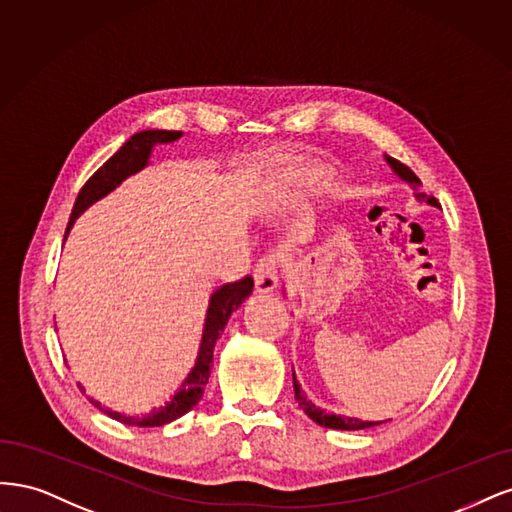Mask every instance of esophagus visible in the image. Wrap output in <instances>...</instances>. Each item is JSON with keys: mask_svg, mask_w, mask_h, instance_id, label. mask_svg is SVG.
I'll list each match as a JSON object with an SVG mask.
<instances>
[{"mask_svg": "<svg viewBox=\"0 0 512 512\" xmlns=\"http://www.w3.org/2000/svg\"><path fill=\"white\" fill-rule=\"evenodd\" d=\"M278 257L274 253L263 255L255 266V289L259 293H272L278 287Z\"/></svg>", "mask_w": 512, "mask_h": 512, "instance_id": "esophagus-1", "label": "esophagus"}]
</instances>
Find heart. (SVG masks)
Returning <instances> with one entry per match:
<instances>
[{"instance_id": "obj_1", "label": "heart", "mask_w": 512, "mask_h": 512, "mask_svg": "<svg viewBox=\"0 0 512 512\" xmlns=\"http://www.w3.org/2000/svg\"><path fill=\"white\" fill-rule=\"evenodd\" d=\"M310 185H315V178H312L310 174H300V172L280 174L270 183V204L268 206H276V202H283V200H287V197L300 195ZM272 201L275 202L274 205L271 204Z\"/></svg>"}]
</instances>
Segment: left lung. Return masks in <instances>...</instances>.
Returning <instances> with one entry per match:
<instances>
[{"mask_svg": "<svg viewBox=\"0 0 512 512\" xmlns=\"http://www.w3.org/2000/svg\"><path fill=\"white\" fill-rule=\"evenodd\" d=\"M385 159H387V163L391 166V170L398 174L402 180H406V183L415 189L417 193V200H421V202H427L430 206H438V200L436 197H432V195H425V193H421L419 191V185H421V180L417 178V174L412 172L408 166H404V163H400L398 159H393V157H387L385 155ZM293 391H295V400H298V404H300V408L306 412V415L315 421V423H319V425H323V427H329V430H366V427H374V425H381L378 421H359V419H353V417H340V415H327L325 410H321V408H317L315 404H312L310 400H306V395H304V391H302V387L298 385V381H295V372H293Z\"/></svg>", "mask_w": 512, "mask_h": 512, "instance_id": "8db88e82", "label": "left lung"}]
</instances>
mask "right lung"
Masks as SVG:
<instances>
[{"label":"right lung","mask_w":512,"mask_h":512,"mask_svg":"<svg viewBox=\"0 0 512 512\" xmlns=\"http://www.w3.org/2000/svg\"><path fill=\"white\" fill-rule=\"evenodd\" d=\"M180 136H183L180 131H166V129H148V131H140V134L131 136L119 148V151L114 153L104 163V166L87 180L85 187L80 189L76 202H74V208H72V214H70L68 229H65V238H68L74 221L91 204L102 200V197H106L110 191L117 189L127 176L136 174L148 166V157H151L155 144H168V142L178 140ZM251 293H253V278L251 276H244V278L236 280V283H227L219 289H214V293L210 295L208 308H206L204 332H202V342H200V346H197L195 364L189 370V374L183 378V383H180L178 391L166 404L151 410V412H146V415H142V417H125V415H121V412H112L110 408H102V404L95 400H91V404L100 408L102 412H106V415L112 417L114 421H121L125 425H136V427H159V425H166L170 421H176L178 417L187 415V412L197 402H200L204 395V387H206L208 376H210L214 344H217L229 317H232V312L238 310V306L246 298H249Z\"/></svg>","instance_id":"1"}]
</instances>
